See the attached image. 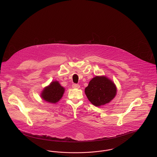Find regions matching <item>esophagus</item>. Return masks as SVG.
<instances>
[{
	"label": "esophagus",
	"mask_w": 157,
	"mask_h": 157,
	"mask_svg": "<svg viewBox=\"0 0 157 157\" xmlns=\"http://www.w3.org/2000/svg\"><path fill=\"white\" fill-rule=\"evenodd\" d=\"M72 88H75V89H79V88H80V86H79V85H78V84L74 83V84L72 85Z\"/></svg>",
	"instance_id": "34e87169"
}]
</instances>
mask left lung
Segmentation results:
<instances>
[{"label": "left lung", "mask_w": 157, "mask_h": 157, "mask_svg": "<svg viewBox=\"0 0 157 157\" xmlns=\"http://www.w3.org/2000/svg\"><path fill=\"white\" fill-rule=\"evenodd\" d=\"M85 93L90 102L96 106L110 102L117 94V87L105 76H96L85 88Z\"/></svg>", "instance_id": "1"}]
</instances>
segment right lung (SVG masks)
I'll use <instances>...</instances> for the list:
<instances>
[{"label": "right lung", "mask_w": 157, "mask_h": 157, "mask_svg": "<svg viewBox=\"0 0 157 157\" xmlns=\"http://www.w3.org/2000/svg\"><path fill=\"white\" fill-rule=\"evenodd\" d=\"M65 88L62 87L58 81H53L49 85L46 86L41 93V98L45 101L55 104L62 97Z\"/></svg>", "instance_id": "obj_1"}]
</instances>
